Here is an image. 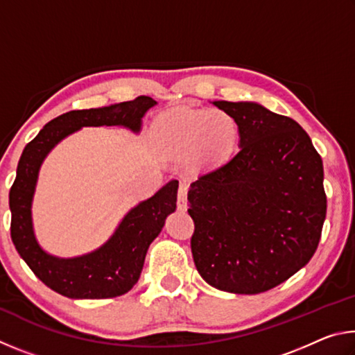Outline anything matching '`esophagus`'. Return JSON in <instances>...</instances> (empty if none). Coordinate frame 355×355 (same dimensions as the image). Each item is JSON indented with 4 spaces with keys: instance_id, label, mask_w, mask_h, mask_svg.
<instances>
[{
    "instance_id": "34e87169",
    "label": "esophagus",
    "mask_w": 355,
    "mask_h": 355,
    "mask_svg": "<svg viewBox=\"0 0 355 355\" xmlns=\"http://www.w3.org/2000/svg\"><path fill=\"white\" fill-rule=\"evenodd\" d=\"M186 197H188V184L180 183V186H178L177 207H178V209H182V211H184V209L188 208V200H186Z\"/></svg>"
}]
</instances>
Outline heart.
Listing matches in <instances>:
<instances>
[{
  "label": "heart",
  "instance_id": "heart-1",
  "mask_svg": "<svg viewBox=\"0 0 355 355\" xmlns=\"http://www.w3.org/2000/svg\"><path fill=\"white\" fill-rule=\"evenodd\" d=\"M155 137L171 153L192 150L203 164L219 163L238 141V123L220 110H175L155 122Z\"/></svg>",
  "mask_w": 355,
  "mask_h": 355
}]
</instances>
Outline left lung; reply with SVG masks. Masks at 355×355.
<instances>
[{"label":"left lung","mask_w":355,"mask_h":355,"mask_svg":"<svg viewBox=\"0 0 355 355\" xmlns=\"http://www.w3.org/2000/svg\"><path fill=\"white\" fill-rule=\"evenodd\" d=\"M236 120L239 150L191 184V250L202 279L236 294L284 284L310 261L326 219L322 159L293 119L214 101Z\"/></svg>","instance_id":"obj_1"}]
</instances>
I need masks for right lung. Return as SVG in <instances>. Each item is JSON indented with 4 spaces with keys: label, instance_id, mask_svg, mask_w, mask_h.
Listing matches in <instances>:
<instances>
[{
    "label": "right lung",
    "instance_id": "add662e5",
    "mask_svg": "<svg viewBox=\"0 0 355 355\" xmlns=\"http://www.w3.org/2000/svg\"><path fill=\"white\" fill-rule=\"evenodd\" d=\"M155 105L153 98L141 95L98 110L69 111L48 122L23 150L9 192L10 238L31 271L53 291L71 299H106L128 293L139 280L150 243L159 235L167 214L175 211L178 182L172 180L131 209L98 250L65 260L48 255L34 238L31 202L42 161L59 141L81 127L122 125L139 131L142 116Z\"/></svg>",
    "mask_w": 355,
    "mask_h": 355
}]
</instances>
